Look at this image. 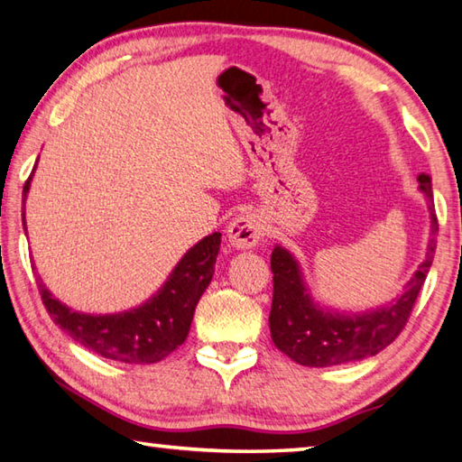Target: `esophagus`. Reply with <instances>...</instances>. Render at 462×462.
<instances>
[{"label": "esophagus", "mask_w": 462, "mask_h": 462, "mask_svg": "<svg viewBox=\"0 0 462 462\" xmlns=\"http://www.w3.org/2000/svg\"><path fill=\"white\" fill-rule=\"evenodd\" d=\"M263 238V228L254 214H240L228 224V242L232 248L246 250L258 245Z\"/></svg>", "instance_id": "esophagus-1"}]
</instances>
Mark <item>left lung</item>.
I'll use <instances>...</instances> for the list:
<instances>
[{
  "mask_svg": "<svg viewBox=\"0 0 462 462\" xmlns=\"http://www.w3.org/2000/svg\"><path fill=\"white\" fill-rule=\"evenodd\" d=\"M420 188L430 202L432 238L426 260L418 268L414 279L406 284L404 295L393 303L362 315H337L321 311L313 305L300 282L299 266L287 250L276 246L271 256L273 271V307L271 335L274 346L287 354L292 362L309 367H329L356 362L388 347L404 329L416 299L430 271L436 250L439 217L432 204V186L429 175L418 178Z\"/></svg>",
  "mask_w": 462,
  "mask_h": 462,
  "instance_id": "left-lung-1",
  "label": "left lung"
}]
</instances>
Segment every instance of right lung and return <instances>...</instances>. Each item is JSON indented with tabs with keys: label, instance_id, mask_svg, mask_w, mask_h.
Returning <instances> with one entry per match:
<instances>
[{
	"label": "right lung",
	"instance_id": "obj_1",
	"mask_svg": "<svg viewBox=\"0 0 462 462\" xmlns=\"http://www.w3.org/2000/svg\"><path fill=\"white\" fill-rule=\"evenodd\" d=\"M32 175L23 183V198ZM23 220V208H22ZM26 226V220H23ZM220 232L198 242L173 268L170 279L145 305L116 315H85L70 311L38 279V291L48 315L80 346L123 364H155L186 341L199 297L212 281Z\"/></svg>",
	"mask_w": 462,
	"mask_h": 462
}]
</instances>
